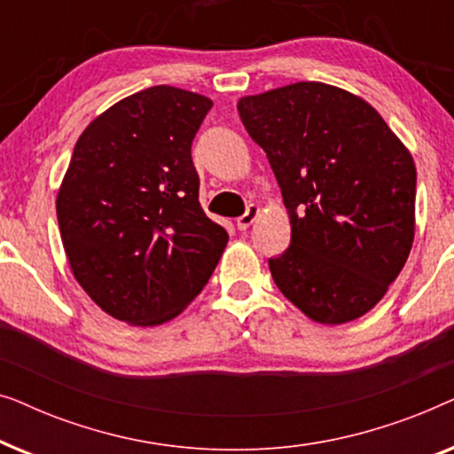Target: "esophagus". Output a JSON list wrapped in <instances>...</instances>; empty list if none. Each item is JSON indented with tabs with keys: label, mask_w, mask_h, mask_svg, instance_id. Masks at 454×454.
<instances>
[{
	"label": "esophagus",
	"mask_w": 454,
	"mask_h": 454,
	"mask_svg": "<svg viewBox=\"0 0 454 454\" xmlns=\"http://www.w3.org/2000/svg\"><path fill=\"white\" fill-rule=\"evenodd\" d=\"M258 215H260V207H258V204H250L246 213L241 215L238 221H235V225H238V229H241V231H244V229L250 227L252 223L258 219Z\"/></svg>",
	"instance_id": "esophagus-1"
}]
</instances>
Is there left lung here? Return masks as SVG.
<instances>
[{"label":"left lung","mask_w":454,"mask_h":454,"mask_svg":"<svg viewBox=\"0 0 454 454\" xmlns=\"http://www.w3.org/2000/svg\"><path fill=\"white\" fill-rule=\"evenodd\" d=\"M291 223L269 260L281 294L320 325L362 318L399 277L415 238V163L362 97L295 82L238 101Z\"/></svg>","instance_id":"1"}]
</instances>
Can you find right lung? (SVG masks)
Segmentation results:
<instances>
[{
  "mask_svg": "<svg viewBox=\"0 0 454 454\" xmlns=\"http://www.w3.org/2000/svg\"><path fill=\"white\" fill-rule=\"evenodd\" d=\"M210 107L167 84L134 92L86 126L61 179L55 208L72 275L129 326L182 314L227 246L198 202L190 153Z\"/></svg>",
  "mask_w": 454,
  "mask_h": 454,
  "instance_id": "1",
  "label": "right lung"
}]
</instances>
